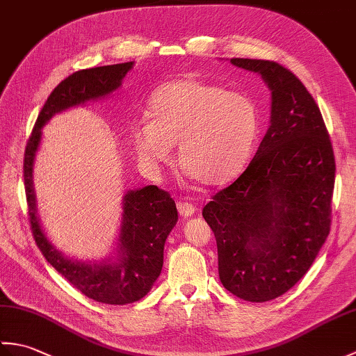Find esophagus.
I'll use <instances>...</instances> for the list:
<instances>
[{
  "label": "esophagus",
  "instance_id": "esophagus-1",
  "mask_svg": "<svg viewBox=\"0 0 356 356\" xmlns=\"http://www.w3.org/2000/svg\"><path fill=\"white\" fill-rule=\"evenodd\" d=\"M177 209H179V214L182 216L184 218H188L191 217L194 213H195V207L193 205V203H188V202H177Z\"/></svg>",
  "mask_w": 356,
  "mask_h": 356
}]
</instances>
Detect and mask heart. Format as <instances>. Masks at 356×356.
I'll list each match as a JSON object with an SVG mask.
<instances>
[{
    "label": "heart",
    "instance_id": "b5f03b06",
    "mask_svg": "<svg viewBox=\"0 0 356 356\" xmlns=\"http://www.w3.org/2000/svg\"><path fill=\"white\" fill-rule=\"evenodd\" d=\"M148 118L136 120L130 140L151 170L179 163L188 177L205 186L231 182L245 170L259 136V113L248 96L184 76L165 82L151 95Z\"/></svg>",
    "mask_w": 356,
    "mask_h": 356
}]
</instances>
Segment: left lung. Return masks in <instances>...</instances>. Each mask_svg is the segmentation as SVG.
Listing matches in <instances>:
<instances>
[{
	"mask_svg": "<svg viewBox=\"0 0 356 356\" xmlns=\"http://www.w3.org/2000/svg\"><path fill=\"white\" fill-rule=\"evenodd\" d=\"M229 63L270 90L269 128L245 172L202 214L217 240L222 284L264 303L306 274L329 236L335 159L318 105L292 72L263 59Z\"/></svg>",
	"mask_w": 356,
	"mask_h": 356,
	"instance_id": "left-lung-1",
	"label": "left lung"
}]
</instances>
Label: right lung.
Segmentation results:
<instances>
[{
    "instance_id": "obj_1",
    "label": "right lung",
    "mask_w": 356,
    "mask_h": 356,
    "mask_svg": "<svg viewBox=\"0 0 356 356\" xmlns=\"http://www.w3.org/2000/svg\"><path fill=\"white\" fill-rule=\"evenodd\" d=\"M134 63L95 67L70 74L45 101L24 154V186L29 217L38 248L53 268L86 297L105 305L134 303L151 291L163 266V248L177 223L176 203L156 185L128 190L113 252L101 260H79L63 254L45 234L36 208L33 166L42 128L59 113L105 99L122 87Z\"/></svg>"
}]
</instances>
